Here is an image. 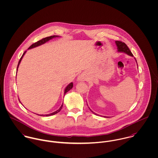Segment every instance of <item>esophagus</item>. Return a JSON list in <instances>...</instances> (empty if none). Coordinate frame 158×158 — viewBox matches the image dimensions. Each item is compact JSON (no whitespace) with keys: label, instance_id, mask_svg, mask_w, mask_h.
<instances>
[{"label":"esophagus","instance_id":"esophagus-1","mask_svg":"<svg viewBox=\"0 0 158 158\" xmlns=\"http://www.w3.org/2000/svg\"><path fill=\"white\" fill-rule=\"evenodd\" d=\"M86 80H87L86 76L85 75V74H83V73L81 74L78 77V81H86Z\"/></svg>","mask_w":158,"mask_h":158}]
</instances>
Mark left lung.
Here are the masks:
<instances>
[{"mask_svg": "<svg viewBox=\"0 0 158 158\" xmlns=\"http://www.w3.org/2000/svg\"><path fill=\"white\" fill-rule=\"evenodd\" d=\"M115 43L116 45H117V52H122V53H126L127 55H129V56H133V53H131V52L130 51V50L129 49V48L128 47V46L127 45V44H125V43H122V41H115ZM135 61H136V63H137V61H136L135 58ZM88 108H89V109L90 110V111H91L92 113H94V114H95V115H97V114L94 113V112L90 110L89 106H88Z\"/></svg>", "mask_w": 158, "mask_h": 158, "instance_id": "left-lung-1", "label": "left lung"}]
</instances>
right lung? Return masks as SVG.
<instances>
[{
  "label": "right lung",
  "instance_id": "add662e5",
  "mask_svg": "<svg viewBox=\"0 0 158 158\" xmlns=\"http://www.w3.org/2000/svg\"><path fill=\"white\" fill-rule=\"evenodd\" d=\"M58 37H59V36H55V35H54V36H49V37H46L45 38H43V39H42L41 40H40V41H38V42H36V43L33 44L32 45H31V46L28 48V49L33 48H35V47H36L40 46V45H43V44H45V43H47V42H48V41H50V40H52V39H53V38H58ZM26 52H27V51H25V52L23 53V56H21L20 60H19V63H18V67H17V71H18V68H19V64H20V63H21V60H22V59H23V55L25 54ZM72 88H73V83L72 82V83H69L68 86H67V87L65 88L64 92V95H65V94L68 92V91L70 90ZM63 104L61 105V106H60V108L58 110H56V111H55V112H53V113H50V114H45V115H41V116H50V115H55V114H57V113H59V112L61 111V110L62 108H63Z\"/></svg>",
  "mask_w": 158,
  "mask_h": 158
}]
</instances>
